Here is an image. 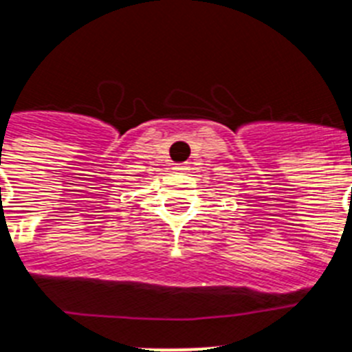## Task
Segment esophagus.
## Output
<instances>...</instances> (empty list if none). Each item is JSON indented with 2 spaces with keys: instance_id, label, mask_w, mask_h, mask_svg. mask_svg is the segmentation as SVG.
Here are the masks:
<instances>
[{
  "instance_id": "esophagus-1",
  "label": "esophagus",
  "mask_w": 352,
  "mask_h": 352,
  "mask_svg": "<svg viewBox=\"0 0 352 352\" xmlns=\"http://www.w3.org/2000/svg\"><path fill=\"white\" fill-rule=\"evenodd\" d=\"M175 170L179 171V173H186V171L190 170V166H188V164H177Z\"/></svg>"
}]
</instances>
